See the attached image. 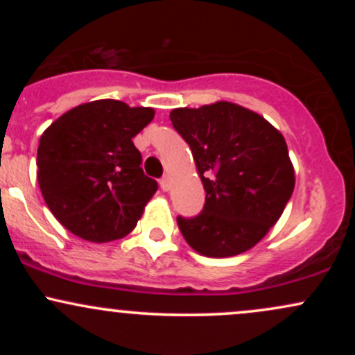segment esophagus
<instances>
[{"mask_svg": "<svg viewBox=\"0 0 355 355\" xmlns=\"http://www.w3.org/2000/svg\"><path fill=\"white\" fill-rule=\"evenodd\" d=\"M160 187H162V190L164 191H168L170 190V178L166 177H162V180H160Z\"/></svg>", "mask_w": 355, "mask_h": 355, "instance_id": "obj_1", "label": "esophagus"}]
</instances>
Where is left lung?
I'll return each instance as SVG.
<instances>
[{"label": "left lung", "instance_id": "left-lung-1", "mask_svg": "<svg viewBox=\"0 0 355 355\" xmlns=\"http://www.w3.org/2000/svg\"><path fill=\"white\" fill-rule=\"evenodd\" d=\"M205 189L195 217L178 215L183 239L207 257L239 255L263 239L294 191L284 137L250 110L229 101L170 113Z\"/></svg>", "mask_w": 355, "mask_h": 355}]
</instances>
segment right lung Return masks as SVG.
I'll return each instance as SVG.
<instances>
[{
    "instance_id": "right-lung-1",
    "label": "right lung",
    "mask_w": 355,
    "mask_h": 355,
    "mask_svg": "<svg viewBox=\"0 0 355 355\" xmlns=\"http://www.w3.org/2000/svg\"><path fill=\"white\" fill-rule=\"evenodd\" d=\"M152 108L96 100L61 115L40 138L38 183L56 220L89 242H112L135 229L158 183L141 168L132 138Z\"/></svg>"
}]
</instances>
